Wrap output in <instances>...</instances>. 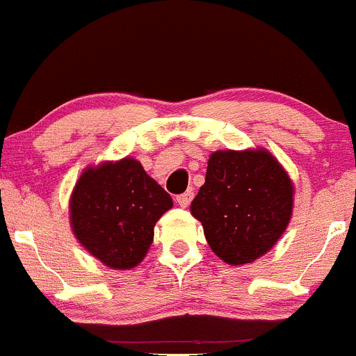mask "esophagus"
Segmentation results:
<instances>
[{
  "label": "esophagus",
  "instance_id": "obj_1",
  "mask_svg": "<svg viewBox=\"0 0 356 356\" xmlns=\"http://www.w3.org/2000/svg\"><path fill=\"white\" fill-rule=\"evenodd\" d=\"M193 197H194L193 191H187V193L180 194V196H176V203H178V205L184 207V209H185V207L191 205V201H193Z\"/></svg>",
  "mask_w": 356,
  "mask_h": 356
}]
</instances>
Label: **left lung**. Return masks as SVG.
<instances>
[{"instance_id":"1","label":"left lung","mask_w":356,"mask_h":356,"mask_svg":"<svg viewBox=\"0 0 356 356\" xmlns=\"http://www.w3.org/2000/svg\"><path fill=\"white\" fill-rule=\"evenodd\" d=\"M292 184L267 151H216L191 212L213 253L232 266L275 246L292 213Z\"/></svg>"}]
</instances>
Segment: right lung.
<instances>
[{
  "instance_id": "add662e5",
  "label": "right lung",
  "mask_w": 356,
  "mask_h": 356,
  "mask_svg": "<svg viewBox=\"0 0 356 356\" xmlns=\"http://www.w3.org/2000/svg\"><path fill=\"white\" fill-rule=\"evenodd\" d=\"M172 207L169 196L137 160L87 169L71 197V226L90 254L114 269L146 257L155 222Z\"/></svg>"
}]
</instances>
